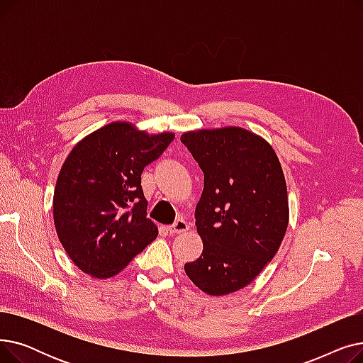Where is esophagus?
<instances>
[{
    "mask_svg": "<svg viewBox=\"0 0 363 363\" xmlns=\"http://www.w3.org/2000/svg\"><path fill=\"white\" fill-rule=\"evenodd\" d=\"M189 230V226H188V223L184 220V219H178L174 225H170L169 228H167V231L172 234V235H175V234H184V233H186Z\"/></svg>",
    "mask_w": 363,
    "mask_h": 363,
    "instance_id": "1",
    "label": "esophagus"
}]
</instances>
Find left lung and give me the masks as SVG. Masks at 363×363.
Returning a JSON list of instances; mask_svg holds the SVG:
<instances>
[{
    "label": "left lung",
    "instance_id": "1",
    "mask_svg": "<svg viewBox=\"0 0 363 363\" xmlns=\"http://www.w3.org/2000/svg\"><path fill=\"white\" fill-rule=\"evenodd\" d=\"M181 143L204 174L196 207L203 253L185 274L211 296L249 285L277 255L289 225L287 185L274 148L237 128L185 132Z\"/></svg>",
    "mask_w": 363,
    "mask_h": 363
}]
</instances>
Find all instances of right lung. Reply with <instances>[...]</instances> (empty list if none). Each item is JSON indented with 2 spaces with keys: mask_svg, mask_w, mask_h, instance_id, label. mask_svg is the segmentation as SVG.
Wrapping results in <instances>:
<instances>
[{
  "mask_svg": "<svg viewBox=\"0 0 363 363\" xmlns=\"http://www.w3.org/2000/svg\"><path fill=\"white\" fill-rule=\"evenodd\" d=\"M174 138L113 122L73 147L57 178L52 212L57 235L81 271L110 278L156 240L141 174Z\"/></svg>",
  "mask_w": 363,
  "mask_h": 363,
  "instance_id": "1",
  "label": "right lung"
}]
</instances>
